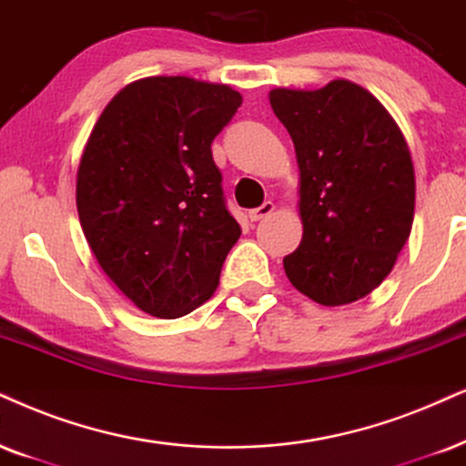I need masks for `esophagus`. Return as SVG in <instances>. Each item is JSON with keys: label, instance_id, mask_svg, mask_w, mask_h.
Masks as SVG:
<instances>
[{"label": "esophagus", "instance_id": "1", "mask_svg": "<svg viewBox=\"0 0 466 466\" xmlns=\"http://www.w3.org/2000/svg\"><path fill=\"white\" fill-rule=\"evenodd\" d=\"M273 210H275L273 202H264L262 206H258V208L249 210V219L251 221H260V219H264V217H268L270 213H273Z\"/></svg>", "mask_w": 466, "mask_h": 466}]
</instances>
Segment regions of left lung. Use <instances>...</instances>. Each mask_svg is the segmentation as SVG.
Masks as SVG:
<instances>
[{"mask_svg": "<svg viewBox=\"0 0 466 466\" xmlns=\"http://www.w3.org/2000/svg\"><path fill=\"white\" fill-rule=\"evenodd\" d=\"M268 101L299 163L303 238L284 258L288 279L327 308L355 303L391 273L413 228L409 144L379 98L352 81L275 87Z\"/></svg>", "mask_w": 466, "mask_h": 466, "instance_id": "8db88e82", "label": "left lung"}]
</instances>
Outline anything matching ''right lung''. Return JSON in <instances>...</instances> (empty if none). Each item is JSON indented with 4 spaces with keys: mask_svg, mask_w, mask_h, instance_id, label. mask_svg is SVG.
I'll use <instances>...</instances> for the list:
<instances>
[{
    "mask_svg": "<svg viewBox=\"0 0 466 466\" xmlns=\"http://www.w3.org/2000/svg\"><path fill=\"white\" fill-rule=\"evenodd\" d=\"M243 96L191 76H146L111 98L76 169V213L105 275L157 318L213 297L240 226L210 144Z\"/></svg>",
    "mask_w": 466,
    "mask_h": 466,
    "instance_id": "1",
    "label": "right lung"
}]
</instances>
